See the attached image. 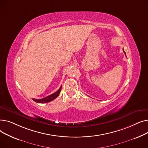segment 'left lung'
<instances>
[{
  "label": "left lung",
  "mask_w": 148,
  "mask_h": 148,
  "mask_svg": "<svg viewBox=\"0 0 148 148\" xmlns=\"http://www.w3.org/2000/svg\"><path fill=\"white\" fill-rule=\"evenodd\" d=\"M123 51L124 52V53H125V55H126V54H125V51H124V50L123 49Z\"/></svg>",
  "instance_id": "8db88e82"
}]
</instances>
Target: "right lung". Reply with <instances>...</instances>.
<instances>
[{
    "mask_svg": "<svg viewBox=\"0 0 148 148\" xmlns=\"http://www.w3.org/2000/svg\"><path fill=\"white\" fill-rule=\"evenodd\" d=\"M61 89H62V86L60 87V88L56 92H55L54 93H53V94H52L47 97H46L42 99H37L34 98L32 99L34 101H35L36 103H46L50 102L53 99L56 98L59 96L60 92V90H61Z\"/></svg>",
    "mask_w": 148,
    "mask_h": 148,
    "instance_id": "obj_1",
    "label": "right lung"
}]
</instances>
